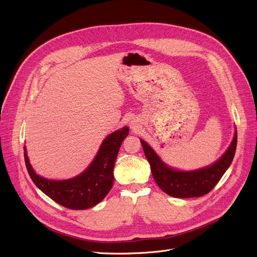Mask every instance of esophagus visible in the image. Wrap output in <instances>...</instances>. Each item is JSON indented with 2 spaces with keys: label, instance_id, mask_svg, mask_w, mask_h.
Returning a JSON list of instances; mask_svg holds the SVG:
<instances>
[{
  "label": "esophagus",
  "instance_id": "esophagus-1",
  "mask_svg": "<svg viewBox=\"0 0 257 257\" xmlns=\"http://www.w3.org/2000/svg\"><path fill=\"white\" fill-rule=\"evenodd\" d=\"M138 123H136V122L135 121H132L131 122V128H132V131L133 132H137L138 131Z\"/></svg>",
  "mask_w": 257,
  "mask_h": 257
}]
</instances>
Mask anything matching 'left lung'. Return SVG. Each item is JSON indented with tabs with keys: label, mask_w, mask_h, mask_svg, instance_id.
Masks as SVG:
<instances>
[{
	"label": "left lung",
	"mask_w": 257,
	"mask_h": 257,
	"mask_svg": "<svg viewBox=\"0 0 257 257\" xmlns=\"http://www.w3.org/2000/svg\"><path fill=\"white\" fill-rule=\"evenodd\" d=\"M140 142L158 186L170 197L195 198L211 191L231 165L236 150L237 132L235 128L233 139L221 158L208 166L193 170H181L169 166L148 142L142 138Z\"/></svg>",
	"instance_id": "1"
}]
</instances>
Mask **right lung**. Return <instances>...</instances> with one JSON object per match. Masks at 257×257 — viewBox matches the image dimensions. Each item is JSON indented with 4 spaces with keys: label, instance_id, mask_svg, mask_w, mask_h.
<instances>
[{
    "label": "right lung",
    "instance_id": "add662e5",
    "mask_svg": "<svg viewBox=\"0 0 257 257\" xmlns=\"http://www.w3.org/2000/svg\"><path fill=\"white\" fill-rule=\"evenodd\" d=\"M128 132L130 128L123 126L109 134L90 165L78 176L66 180H51L36 174L30 164L26 146H24L28 174L35 186L57 204L74 210L91 208L100 203L113 186L116 158Z\"/></svg>",
    "mask_w": 257,
    "mask_h": 257
}]
</instances>
